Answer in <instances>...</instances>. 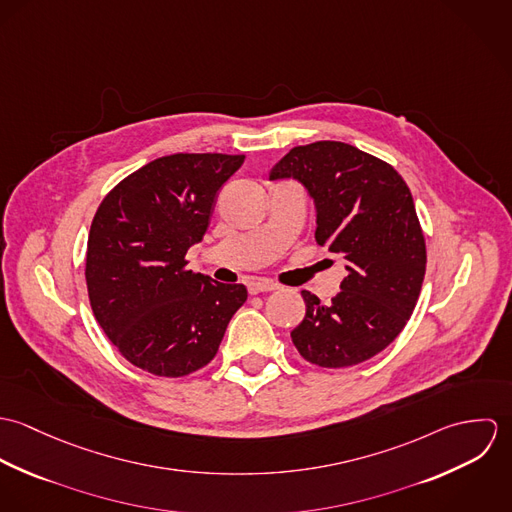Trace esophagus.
I'll return each mask as SVG.
<instances>
[{
    "label": "esophagus",
    "instance_id": "1",
    "mask_svg": "<svg viewBox=\"0 0 512 512\" xmlns=\"http://www.w3.org/2000/svg\"><path fill=\"white\" fill-rule=\"evenodd\" d=\"M274 290H278V284H274V282H270V280H262V278L252 280V282L248 284V292L252 293V295H256V293L274 292Z\"/></svg>",
    "mask_w": 512,
    "mask_h": 512
}]
</instances>
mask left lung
<instances>
[{"label": "left lung", "instance_id": "1", "mask_svg": "<svg viewBox=\"0 0 512 512\" xmlns=\"http://www.w3.org/2000/svg\"><path fill=\"white\" fill-rule=\"evenodd\" d=\"M270 179H297L317 209L315 240L347 260L331 303L303 290L305 317L292 331L311 365H359L406 327L426 274V240L412 193L386 161L343 142L290 149Z\"/></svg>", "mask_w": 512, "mask_h": 512}]
</instances>
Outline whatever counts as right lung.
<instances>
[{
	"label": "right lung",
	"instance_id": "1",
	"mask_svg": "<svg viewBox=\"0 0 512 512\" xmlns=\"http://www.w3.org/2000/svg\"><path fill=\"white\" fill-rule=\"evenodd\" d=\"M244 155L173 153L122 179L100 203L88 232L86 288L92 313L120 355L155 376L177 378L209 365L242 284L187 270L220 187Z\"/></svg>",
	"mask_w": 512,
	"mask_h": 512
}]
</instances>
